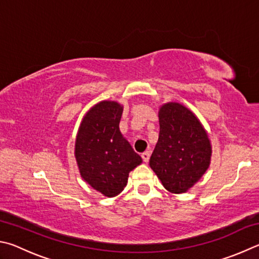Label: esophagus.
<instances>
[{"label":"esophagus","instance_id":"1","mask_svg":"<svg viewBox=\"0 0 259 259\" xmlns=\"http://www.w3.org/2000/svg\"><path fill=\"white\" fill-rule=\"evenodd\" d=\"M141 157H142V159H143L144 162H148L149 161V158H150V152L144 151L142 155H141Z\"/></svg>","mask_w":259,"mask_h":259}]
</instances>
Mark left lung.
Segmentation results:
<instances>
[{
    "label": "left lung",
    "instance_id": "1",
    "mask_svg": "<svg viewBox=\"0 0 259 259\" xmlns=\"http://www.w3.org/2000/svg\"><path fill=\"white\" fill-rule=\"evenodd\" d=\"M159 126L149 165L166 190L187 192L209 166V139L198 118L180 103H166L160 108Z\"/></svg>",
    "mask_w": 259,
    "mask_h": 259
}]
</instances>
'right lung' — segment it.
I'll use <instances>...</instances> for the list:
<instances>
[{
  "mask_svg": "<svg viewBox=\"0 0 259 259\" xmlns=\"http://www.w3.org/2000/svg\"><path fill=\"white\" fill-rule=\"evenodd\" d=\"M122 107L102 101L81 121L75 156L81 178L107 197H115L126 187L128 173L142 162L141 157L122 138L119 121Z\"/></svg>",
  "mask_w": 259,
  "mask_h": 259,
  "instance_id": "add662e5",
  "label": "right lung"
}]
</instances>
